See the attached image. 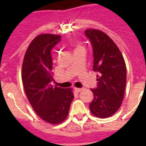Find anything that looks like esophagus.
I'll return each mask as SVG.
<instances>
[{"mask_svg": "<svg viewBox=\"0 0 146 146\" xmlns=\"http://www.w3.org/2000/svg\"><path fill=\"white\" fill-rule=\"evenodd\" d=\"M82 89H80V88H75V91L76 92H80L81 91H82Z\"/></svg>", "mask_w": 146, "mask_h": 146, "instance_id": "obj_1", "label": "esophagus"}]
</instances>
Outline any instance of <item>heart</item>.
<instances>
[{
	"mask_svg": "<svg viewBox=\"0 0 146 146\" xmlns=\"http://www.w3.org/2000/svg\"><path fill=\"white\" fill-rule=\"evenodd\" d=\"M82 49H83V48H82V46L80 44V43H76L75 44V51H76V50H82Z\"/></svg>",
	"mask_w": 146,
	"mask_h": 146,
	"instance_id": "1",
	"label": "heart"
}]
</instances>
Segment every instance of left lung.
Returning a JSON list of instances; mask_svg holds the SVG:
<instances>
[{"mask_svg": "<svg viewBox=\"0 0 146 146\" xmlns=\"http://www.w3.org/2000/svg\"><path fill=\"white\" fill-rule=\"evenodd\" d=\"M85 34L93 50V70L97 75V88L91 89L93 101L89 109L99 118L111 117L120 108L127 83V67L122 54L108 35L89 29Z\"/></svg>", "mask_w": 146, "mask_h": 146, "instance_id": "obj_1", "label": "left lung"}]
</instances>
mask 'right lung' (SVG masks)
Returning a JSON list of instances; mask_svg holds the SVG:
<instances>
[{
    "mask_svg": "<svg viewBox=\"0 0 146 146\" xmlns=\"http://www.w3.org/2000/svg\"><path fill=\"white\" fill-rule=\"evenodd\" d=\"M61 36L41 34L26 50L22 66V81L29 102L35 113L45 122L58 124L68 115L73 99L72 89L53 86L51 49Z\"/></svg>",
    "mask_w": 146,
    "mask_h": 146,
    "instance_id": "obj_1",
    "label": "right lung"
}]
</instances>
